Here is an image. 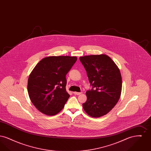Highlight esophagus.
Segmentation results:
<instances>
[{"instance_id": "1", "label": "esophagus", "mask_w": 151, "mask_h": 151, "mask_svg": "<svg viewBox=\"0 0 151 151\" xmlns=\"http://www.w3.org/2000/svg\"><path fill=\"white\" fill-rule=\"evenodd\" d=\"M73 94L75 95H80L81 94H82V92H74Z\"/></svg>"}]
</instances>
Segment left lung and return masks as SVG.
<instances>
[{"instance_id":"1","label":"left lung","mask_w":151,"mask_h":151,"mask_svg":"<svg viewBox=\"0 0 151 151\" xmlns=\"http://www.w3.org/2000/svg\"><path fill=\"white\" fill-rule=\"evenodd\" d=\"M86 70L92 89L86 92L83 104L85 111L97 118L105 115L115 106L122 91L121 72L108 55H92L79 58Z\"/></svg>"}]
</instances>
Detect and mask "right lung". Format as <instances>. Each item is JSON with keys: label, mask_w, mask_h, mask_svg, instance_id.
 Instances as JSON below:
<instances>
[{"label": "right lung", "mask_w": 151, "mask_h": 151, "mask_svg": "<svg viewBox=\"0 0 151 151\" xmlns=\"http://www.w3.org/2000/svg\"><path fill=\"white\" fill-rule=\"evenodd\" d=\"M77 60L76 57H49L40 61L29 75L28 92L33 104L46 115L57 114L70 97L65 76Z\"/></svg>", "instance_id": "obj_1"}]
</instances>
